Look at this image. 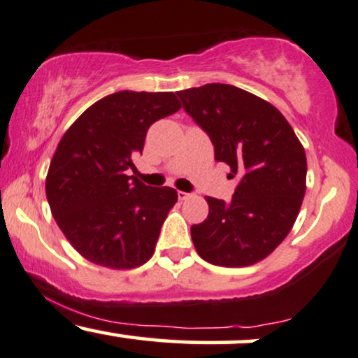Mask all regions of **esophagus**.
Wrapping results in <instances>:
<instances>
[{
  "mask_svg": "<svg viewBox=\"0 0 358 358\" xmlns=\"http://www.w3.org/2000/svg\"><path fill=\"white\" fill-rule=\"evenodd\" d=\"M192 194L191 192H184V191H178V197L180 201H186V199H189V197H191Z\"/></svg>",
  "mask_w": 358,
  "mask_h": 358,
  "instance_id": "34e87169",
  "label": "esophagus"
}]
</instances>
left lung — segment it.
I'll return each instance as SVG.
<instances>
[{
  "instance_id": "8db88e82",
  "label": "left lung",
  "mask_w": 358,
  "mask_h": 358,
  "mask_svg": "<svg viewBox=\"0 0 358 358\" xmlns=\"http://www.w3.org/2000/svg\"><path fill=\"white\" fill-rule=\"evenodd\" d=\"M184 110L208 134L214 159L238 179L231 201L206 197L208 217L192 224L197 253L217 266L262 262L287 238L305 196L306 155L278 108L224 83L178 92Z\"/></svg>"
}]
</instances>
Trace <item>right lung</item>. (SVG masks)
<instances>
[{"label": "right lung", "mask_w": 358, "mask_h": 358, "mask_svg": "<svg viewBox=\"0 0 358 358\" xmlns=\"http://www.w3.org/2000/svg\"><path fill=\"white\" fill-rule=\"evenodd\" d=\"M180 103L172 92L122 90L88 107L62 137L46 176V199L71 246L88 262L127 270L149 262L172 187L129 178L147 130Z\"/></svg>", "instance_id": "1"}]
</instances>
